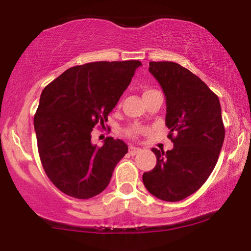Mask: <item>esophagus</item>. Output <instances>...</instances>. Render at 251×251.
<instances>
[{
  "mask_svg": "<svg viewBox=\"0 0 251 251\" xmlns=\"http://www.w3.org/2000/svg\"><path fill=\"white\" fill-rule=\"evenodd\" d=\"M140 151H141L140 148H136L133 146H129V148H128V152H129V154H132V156H135V154L139 153Z\"/></svg>",
  "mask_w": 251,
  "mask_h": 251,
  "instance_id": "34e87169",
  "label": "esophagus"
}]
</instances>
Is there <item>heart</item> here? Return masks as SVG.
Masks as SVG:
<instances>
[{"label": "heart", "mask_w": 251, "mask_h": 251, "mask_svg": "<svg viewBox=\"0 0 251 251\" xmlns=\"http://www.w3.org/2000/svg\"><path fill=\"white\" fill-rule=\"evenodd\" d=\"M150 92H151V90H146V91H144L143 95L147 94V93H150ZM139 130H140L139 127H132V128L128 130V134H130V135H135V134L139 133Z\"/></svg>", "instance_id": "1"}]
</instances>
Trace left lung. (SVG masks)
Returning <instances> with one entry per match:
<instances>
[{
  "label": "left lung",
  "mask_w": 251,
  "mask_h": 251,
  "mask_svg": "<svg viewBox=\"0 0 251 251\" xmlns=\"http://www.w3.org/2000/svg\"><path fill=\"white\" fill-rule=\"evenodd\" d=\"M149 66L164 92L165 123L174 148L166 152L152 148L157 164L142 179L158 199L179 201L201 188L220 157L225 136L220 99L178 63L151 61Z\"/></svg>",
  "instance_id": "left-lung-1"
}]
</instances>
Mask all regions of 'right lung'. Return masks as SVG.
Instances as JSON below:
<instances>
[{"label":"right lung","instance_id":"right-lung-1","mask_svg":"<svg viewBox=\"0 0 251 251\" xmlns=\"http://www.w3.org/2000/svg\"><path fill=\"white\" fill-rule=\"evenodd\" d=\"M137 60L98 61L67 69L42 92L34 127L38 153L50 181L66 195L89 199L107 188L128 147L107 137L91 141L129 85Z\"/></svg>","mask_w":251,"mask_h":251}]
</instances>
